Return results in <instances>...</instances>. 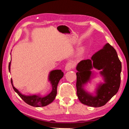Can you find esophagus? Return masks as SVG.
<instances>
[{
  "label": "esophagus",
  "mask_w": 129,
  "mask_h": 129,
  "mask_svg": "<svg viewBox=\"0 0 129 129\" xmlns=\"http://www.w3.org/2000/svg\"><path fill=\"white\" fill-rule=\"evenodd\" d=\"M73 67H74V64H73L72 62H69L68 63H67L66 65H65V71H69V70H71Z\"/></svg>",
  "instance_id": "esophagus-1"
}]
</instances>
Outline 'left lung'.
Returning <instances> with one entry per match:
<instances>
[{
    "label": "left lung",
    "mask_w": 129,
    "mask_h": 129,
    "mask_svg": "<svg viewBox=\"0 0 129 129\" xmlns=\"http://www.w3.org/2000/svg\"><path fill=\"white\" fill-rule=\"evenodd\" d=\"M93 68L101 69V73L105 80V83L99 86L95 96L88 94L83 88V84L90 79V70ZM76 70L77 95L83 104L93 107H102L118 91L122 64L115 49L109 43L95 53L90 59H84L79 62Z\"/></svg>",
    "instance_id": "obj_1"
}]
</instances>
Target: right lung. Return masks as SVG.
I'll return each mask as SVG.
<instances>
[{"instance_id": "right-lung-1", "label": "right lung", "mask_w": 129, "mask_h": 129, "mask_svg": "<svg viewBox=\"0 0 129 129\" xmlns=\"http://www.w3.org/2000/svg\"><path fill=\"white\" fill-rule=\"evenodd\" d=\"M10 63L11 61L10 62L9 65V71H10ZM63 76H64V73L61 70H54L50 73L49 80L51 82V83L52 84V91L49 94L43 97H39V96L36 95L28 96L22 95L18 90L15 89L13 86V80L11 79V83L14 91L28 105L36 107H45L52 103L54 100L55 99V96L57 95V85H58L59 80L62 78Z\"/></svg>"}]
</instances>
